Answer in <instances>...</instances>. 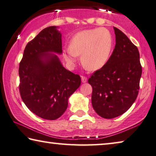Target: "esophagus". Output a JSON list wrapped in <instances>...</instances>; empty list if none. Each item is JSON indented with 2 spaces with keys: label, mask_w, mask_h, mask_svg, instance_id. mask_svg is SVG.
Wrapping results in <instances>:
<instances>
[{
  "label": "esophagus",
  "mask_w": 156,
  "mask_h": 156,
  "mask_svg": "<svg viewBox=\"0 0 156 156\" xmlns=\"http://www.w3.org/2000/svg\"><path fill=\"white\" fill-rule=\"evenodd\" d=\"M81 79H82V83H86V82H87V78L86 77V76H82V77H81Z\"/></svg>",
  "instance_id": "esophagus-1"
}]
</instances>
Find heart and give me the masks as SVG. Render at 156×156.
I'll return each instance as SVG.
<instances>
[{
  "label": "heart",
  "instance_id": "1",
  "mask_svg": "<svg viewBox=\"0 0 156 156\" xmlns=\"http://www.w3.org/2000/svg\"><path fill=\"white\" fill-rule=\"evenodd\" d=\"M113 41L108 29L100 27L80 31L70 41L69 48L64 52V58L69 65H73L78 55H82L83 67L96 71L105 66L112 51Z\"/></svg>",
  "mask_w": 156,
  "mask_h": 156
}]
</instances>
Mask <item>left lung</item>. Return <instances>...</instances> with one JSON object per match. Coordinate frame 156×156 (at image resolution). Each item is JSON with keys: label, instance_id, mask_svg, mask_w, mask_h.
Returning a JSON list of instances; mask_svg holds the SVG:
<instances>
[{"label": "left lung", "instance_id": "8db88e82", "mask_svg": "<svg viewBox=\"0 0 156 156\" xmlns=\"http://www.w3.org/2000/svg\"><path fill=\"white\" fill-rule=\"evenodd\" d=\"M115 46L105 66L95 72L88 82L92 87L91 103L96 113L105 119L127 111L138 96L142 69L139 52L116 27Z\"/></svg>", "mask_w": 156, "mask_h": 156}]
</instances>
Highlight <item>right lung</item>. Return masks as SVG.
<instances>
[{"mask_svg":"<svg viewBox=\"0 0 156 156\" xmlns=\"http://www.w3.org/2000/svg\"><path fill=\"white\" fill-rule=\"evenodd\" d=\"M58 29L45 28L29 42L19 67L22 101L33 113L49 120L64 113L69 96L81 84L80 76L65 69L56 55L62 53Z\"/></svg>","mask_w":156,"mask_h":156,"instance_id":"add662e5","label":"right lung"}]
</instances>
